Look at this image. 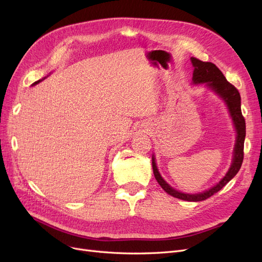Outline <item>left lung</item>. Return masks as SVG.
I'll list each match as a JSON object with an SVG mask.
<instances>
[{
	"label": "left lung",
	"instance_id": "left-lung-1",
	"mask_svg": "<svg viewBox=\"0 0 262 262\" xmlns=\"http://www.w3.org/2000/svg\"><path fill=\"white\" fill-rule=\"evenodd\" d=\"M191 63L194 68L193 75H192L193 84L207 83L209 89L215 92L221 98H223V100L226 102L229 114H231V117L233 119V122L237 132V137H236V143L234 147V157H233V163L231 165V168L228 169L224 178L214 187L210 188L209 190H205V191L201 193L189 194V193H182L180 191H177L175 189H172L167 182L162 178L160 171L157 169L154 156L152 157V166H153V172H154L155 179L166 192L172 196L177 198V199L196 202V201H203L205 199H208V198L212 196L214 193L220 191V190L223 188L229 180H232L235 177L236 173L241 169L243 160H244V142L246 137V122H245V118L243 117V114H242L239 92L234 85L227 82L225 76L221 72L220 69L211 62H203L196 58H191Z\"/></svg>",
	"mask_w": 262,
	"mask_h": 262
}]
</instances>
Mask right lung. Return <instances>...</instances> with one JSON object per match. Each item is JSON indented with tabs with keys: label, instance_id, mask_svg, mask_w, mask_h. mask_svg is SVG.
<instances>
[{
	"label": "right lung",
	"instance_id": "right-lung-1",
	"mask_svg": "<svg viewBox=\"0 0 262 262\" xmlns=\"http://www.w3.org/2000/svg\"><path fill=\"white\" fill-rule=\"evenodd\" d=\"M39 82H40V81H37V82H35L33 85H35V84H37V83H39Z\"/></svg>",
	"mask_w": 262,
	"mask_h": 262
}]
</instances>
